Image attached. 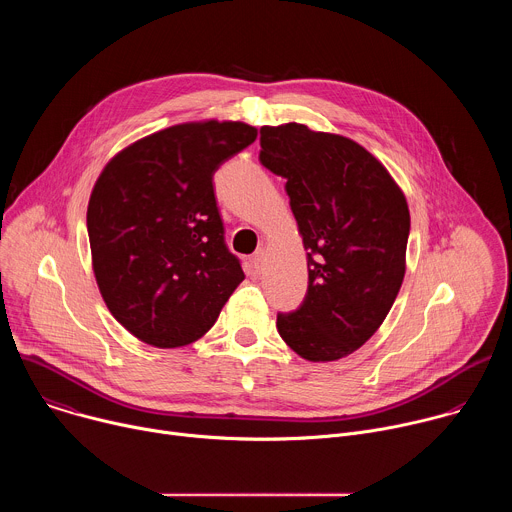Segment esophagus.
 Here are the masks:
<instances>
[{
	"label": "esophagus",
	"instance_id": "esophagus-1",
	"mask_svg": "<svg viewBox=\"0 0 512 512\" xmlns=\"http://www.w3.org/2000/svg\"><path fill=\"white\" fill-rule=\"evenodd\" d=\"M265 261H267V253H265V249H259V251H255V255L251 257V265L255 267V271H257V273H261V271H263V267H265Z\"/></svg>",
	"mask_w": 512,
	"mask_h": 512
}]
</instances>
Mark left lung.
<instances>
[{
	"mask_svg": "<svg viewBox=\"0 0 512 512\" xmlns=\"http://www.w3.org/2000/svg\"><path fill=\"white\" fill-rule=\"evenodd\" d=\"M259 162L287 180L308 251V294L277 314V332L306 360L348 356L379 330L401 289L405 194L362 145L302 123L261 127Z\"/></svg>",
	"mask_w": 512,
	"mask_h": 512,
	"instance_id": "obj_1",
	"label": "left lung"
}]
</instances>
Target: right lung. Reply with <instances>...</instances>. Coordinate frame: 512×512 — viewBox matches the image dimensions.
I'll use <instances>...</instances> for the list:
<instances>
[{
    "label": "right lung",
    "instance_id": "add662e5",
    "mask_svg": "<svg viewBox=\"0 0 512 512\" xmlns=\"http://www.w3.org/2000/svg\"><path fill=\"white\" fill-rule=\"evenodd\" d=\"M255 139L241 121L182 123L103 168L87 208L93 271L109 312L141 342L198 340L245 279L225 243L212 176Z\"/></svg>",
    "mask_w": 512,
    "mask_h": 512
}]
</instances>
